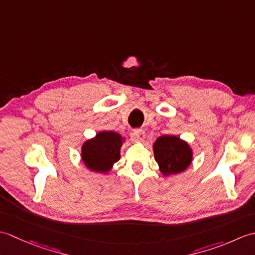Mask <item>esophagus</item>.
<instances>
[{
    "instance_id": "1",
    "label": "esophagus",
    "mask_w": 255,
    "mask_h": 255,
    "mask_svg": "<svg viewBox=\"0 0 255 255\" xmlns=\"http://www.w3.org/2000/svg\"><path fill=\"white\" fill-rule=\"evenodd\" d=\"M132 137H133V139L139 140V141H143V140L145 139V132L142 130V129H134Z\"/></svg>"
}]
</instances>
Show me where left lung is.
Returning <instances> with one entry per match:
<instances>
[{
  "mask_svg": "<svg viewBox=\"0 0 255 255\" xmlns=\"http://www.w3.org/2000/svg\"><path fill=\"white\" fill-rule=\"evenodd\" d=\"M153 153L164 176L185 171L193 160V151L189 144L172 134H164L155 140Z\"/></svg>",
  "mask_w": 255,
  "mask_h": 255,
  "instance_id": "8db88e82",
  "label": "left lung"
}]
</instances>
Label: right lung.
<instances>
[{
    "instance_id": "right-lung-1",
    "label": "right lung",
    "mask_w": 255,
    "mask_h": 255,
    "mask_svg": "<svg viewBox=\"0 0 255 255\" xmlns=\"http://www.w3.org/2000/svg\"><path fill=\"white\" fill-rule=\"evenodd\" d=\"M125 139L115 131H100L82 145L81 156L89 170L107 173L121 159V148Z\"/></svg>"
}]
</instances>
